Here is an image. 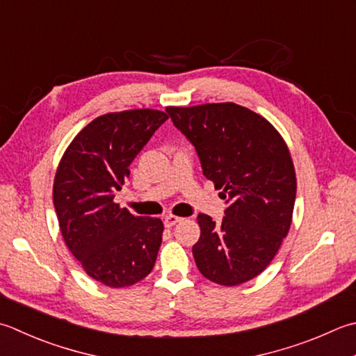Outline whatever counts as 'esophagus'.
I'll use <instances>...</instances> for the list:
<instances>
[{
    "label": "esophagus",
    "mask_w": 356,
    "mask_h": 356,
    "mask_svg": "<svg viewBox=\"0 0 356 356\" xmlns=\"http://www.w3.org/2000/svg\"><path fill=\"white\" fill-rule=\"evenodd\" d=\"M180 220H184L182 218H179V216H174V214H168L165 218V220H163V224H165V227H168V228H171V227H174L176 224H179Z\"/></svg>",
    "instance_id": "34e87169"
}]
</instances>
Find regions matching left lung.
I'll return each instance as SVG.
<instances>
[{
	"mask_svg": "<svg viewBox=\"0 0 356 356\" xmlns=\"http://www.w3.org/2000/svg\"><path fill=\"white\" fill-rule=\"evenodd\" d=\"M193 143L204 176L227 199L220 224L197 216L193 256L207 280L233 287L267 268L287 236L296 199L290 151L273 124L236 103L168 106Z\"/></svg>",
	"mask_w": 356,
	"mask_h": 356,
	"instance_id": "1",
	"label": "left lung"
}]
</instances>
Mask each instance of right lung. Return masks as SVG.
I'll return each mask as SVG.
<instances>
[{"label":"right lung","instance_id":"1","mask_svg":"<svg viewBox=\"0 0 356 356\" xmlns=\"http://www.w3.org/2000/svg\"><path fill=\"white\" fill-rule=\"evenodd\" d=\"M168 114L132 109L97 117L75 136L54 180V205L67 248L83 270L120 289L151 273L163 222L138 218L115 204L129 165Z\"/></svg>","mask_w":356,"mask_h":356}]
</instances>
